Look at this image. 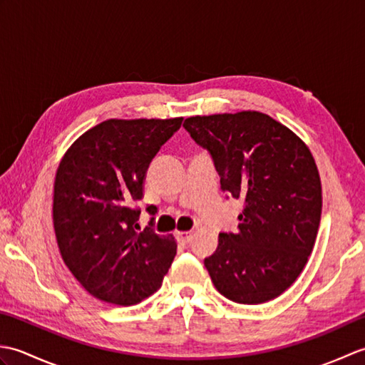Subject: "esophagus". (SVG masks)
<instances>
[{"instance_id":"esophagus-1","label":"esophagus","mask_w":365,"mask_h":365,"mask_svg":"<svg viewBox=\"0 0 365 365\" xmlns=\"http://www.w3.org/2000/svg\"><path fill=\"white\" fill-rule=\"evenodd\" d=\"M178 242H182L183 245H188L192 240V234L191 232H178Z\"/></svg>"}]
</instances>
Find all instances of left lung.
<instances>
[{
	"instance_id": "1",
	"label": "left lung",
	"mask_w": 365,
	"mask_h": 365,
	"mask_svg": "<svg viewBox=\"0 0 365 365\" xmlns=\"http://www.w3.org/2000/svg\"><path fill=\"white\" fill-rule=\"evenodd\" d=\"M213 160L226 197L242 200L235 232H221L204 265L216 290L240 304L277 298L312 252L322 183L311 150L292 130L257 111L183 122Z\"/></svg>"
}]
</instances>
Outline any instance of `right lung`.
Returning a JSON list of instances; mask_svg holds the SVG:
<instances>
[{
  "label": "right lung",
  "instance_id": "right-lung-1",
  "mask_svg": "<svg viewBox=\"0 0 365 365\" xmlns=\"http://www.w3.org/2000/svg\"><path fill=\"white\" fill-rule=\"evenodd\" d=\"M182 120H105L76 139L59 163L54 234L67 268L92 297L131 306L161 287L175 240L153 230L155 218L139 227L136 204L147 168ZM147 212L155 215L157 207Z\"/></svg>",
  "mask_w": 365,
  "mask_h": 365
}]
</instances>
